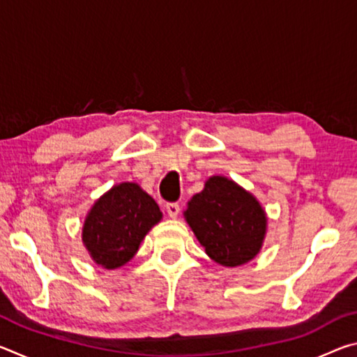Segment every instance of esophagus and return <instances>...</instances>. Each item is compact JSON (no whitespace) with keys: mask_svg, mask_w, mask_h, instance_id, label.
<instances>
[{"mask_svg":"<svg viewBox=\"0 0 357 357\" xmlns=\"http://www.w3.org/2000/svg\"><path fill=\"white\" fill-rule=\"evenodd\" d=\"M179 211H181V208H179L178 203H168L167 204V213H168V215L172 217V219H176Z\"/></svg>","mask_w":357,"mask_h":357,"instance_id":"esophagus-1","label":"esophagus"}]
</instances>
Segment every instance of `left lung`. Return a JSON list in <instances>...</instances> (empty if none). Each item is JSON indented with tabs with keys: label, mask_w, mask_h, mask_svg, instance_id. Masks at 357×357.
<instances>
[{
	"label": "left lung",
	"mask_w": 357,
	"mask_h": 357,
	"mask_svg": "<svg viewBox=\"0 0 357 357\" xmlns=\"http://www.w3.org/2000/svg\"><path fill=\"white\" fill-rule=\"evenodd\" d=\"M184 219L217 264L236 268L261 250L268 215L252 192L222 174L209 176L187 203Z\"/></svg>",
	"instance_id": "1"
}]
</instances>
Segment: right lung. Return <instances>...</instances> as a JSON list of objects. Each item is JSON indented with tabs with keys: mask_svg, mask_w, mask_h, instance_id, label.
Returning <instances> with one entry per match:
<instances>
[{
	"mask_svg": "<svg viewBox=\"0 0 357 357\" xmlns=\"http://www.w3.org/2000/svg\"><path fill=\"white\" fill-rule=\"evenodd\" d=\"M160 220L159 204L137 183L114 184L84 217L83 245L96 264L118 269L135 257L144 236Z\"/></svg>",
	"mask_w": 357,
	"mask_h": 357,
	"instance_id": "add662e5",
	"label": "right lung"
}]
</instances>
